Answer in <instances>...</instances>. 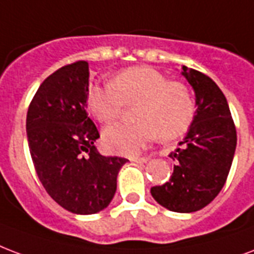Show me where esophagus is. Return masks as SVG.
Returning a JSON list of instances; mask_svg holds the SVG:
<instances>
[{"label": "esophagus", "mask_w": 254, "mask_h": 254, "mask_svg": "<svg viewBox=\"0 0 254 254\" xmlns=\"http://www.w3.org/2000/svg\"><path fill=\"white\" fill-rule=\"evenodd\" d=\"M148 160V157H130V161L137 162V164H144V162H146Z\"/></svg>", "instance_id": "esophagus-1"}]
</instances>
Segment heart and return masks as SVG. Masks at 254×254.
<instances>
[{
  "label": "heart",
  "mask_w": 254,
  "mask_h": 254,
  "mask_svg": "<svg viewBox=\"0 0 254 254\" xmlns=\"http://www.w3.org/2000/svg\"><path fill=\"white\" fill-rule=\"evenodd\" d=\"M88 104L100 123L112 124L123 116L127 105H134V123L106 127L104 144L110 152L131 154L156 137L172 141L183 137L196 117L190 90L179 81H169L150 66H133L113 80L94 82L88 89Z\"/></svg>",
  "instance_id": "1"
}]
</instances>
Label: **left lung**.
<instances>
[{
    "label": "left lung",
    "mask_w": 254,
    "mask_h": 254,
    "mask_svg": "<svg viewBox=\"0 0 254 254\" xmlns=\"http://www.w3.org/2000/svg\"><path fill=\"white\" fill-rule=\"evenodd\" d=\"M196 93V117L181 148L170 153L177 161L164 185L153 187L154 200L172 212L200 210L224 187L235 156L237 133L229 105L217 84L204 73L183 66Z\"/></svg>",
    "instance_id": "8db88e82"
}]
</instances>
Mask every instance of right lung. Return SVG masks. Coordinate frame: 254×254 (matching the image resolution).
<instances>
[{
    "label": "right lung",
    "instance_id": "right-lung-1",
    "mask_svg": "<svg viewBox=\"0 0 254 254\" xmlns=\"http://www.w3.org/2000/svg\"><path fill=\"white\" fill-rule=\"evenodd\" d=\"M89 64L75 61L46 78L33 97L26 134L37 176L52 198L77 214L105 209L127 161L105 157L94 142L98 129L88 117Z\"/></svg>",
    "mask_w": 254,
    "mask_h": 254
}]
</instances>
